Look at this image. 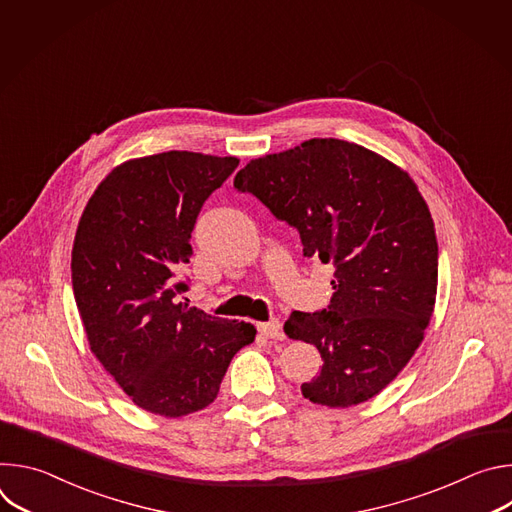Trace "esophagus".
Returning <instances> with one entry per match:
<instances>
[{"mask_svg": "<svg viewBox=\"0 0 512 512\" xmlns=\"http://www.w3.org/2000/svg\"><path fill=\"white\" fill-rule=\"evenodd\" d=\"M257 330L265 336V338H279L281 336V324L279 320H269V322H259Z\"/></svg>", "mask_w": 512, "mask_h": 512, "instance_id": "34e87169", "label": "esophagus"}]
</instances>
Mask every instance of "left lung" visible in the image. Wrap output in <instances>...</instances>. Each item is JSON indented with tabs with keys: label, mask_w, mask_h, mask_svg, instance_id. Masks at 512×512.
I'll return each mask as SVG.
<instances>
[{
	"label": "left lung",
	"mask_w": 512,
	"mask_h": 512,
	"mask_svg": "<svg viewBox=\"0 0 512 512\" xmlns=\"http://www.w3.org/2000/svg\"><path fill=\"white\" fill-rule=\"evenodd\" d=\"M235 188L294 227L304 257L336 269L330 306L283 326L324 360L302 395L342 409L379 395L419 348L437 294L435 229L411 176L362 145L314 137L251 160Z\"/></svg>",
	"instance_id": "obj_1"
}]
</instances>
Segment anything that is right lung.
Wrapping results in <instances>:
<instances>
[{
	"label": "right lung",
	"instance_id": "right-lung-1",
	"mask_svg": "<svg viewBox=\"0 0 512 512\" xmlns=\"http://www.w3.org/2000/svg\"><path fill=\"white\" fill-rule=\"evenodd\" d=\"M239 160L164 152L123 162L89 198L72 245V289L93 354L131 401L182 417L210 405L255 326L188 308L174 271L192 257L204 200Z\"/></svg>",
	"mask_w": 512,
	"mask_h": 512
}]
</instances>
